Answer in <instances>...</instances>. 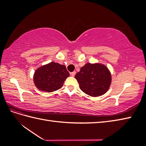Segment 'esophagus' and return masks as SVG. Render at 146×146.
<instances>
[{"label":"esophagus","mask_w":146,"mask_h":146,"mask_svg":"<svg viewBox=\"0 0 146 146\" xmlns=\"http://www.w3.org/2000/svg\"><path fill=\"white\" fill-rule=\"evenodd\" d=\"M75 74H76V72H75V71H73V72H71V73H70V75H71V76H75Z\"/></svg>","instance_id":"obj_1"}]
</instances>
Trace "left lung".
Masks as SVG:
<instances>
[{
	"mask_svg": "<svg viewBox=\"0 0 146 146\" xmlns=\"http://www.w3.org/2000/svg\"><path fill=\"white\" fill-rule=\"evenodd\" d=\"M75 78L82 91L92 97L104 94L111 83L109 71L104 65L100 64H86L76 74Z\"/></svg>",
	"mask_w": 146,
	"mask_h": 146,
	"instance_id": "obj_1",
	"label": "left lung"
}]
</instances>
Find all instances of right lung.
Segmentation results:
<instances>
[{
    "label": "right lung",
    "mask_w": 146,
    "mask_h": 146,
    "mask_svg": "<svg viewBox=\"0 0 146 146\" xmlns=\"http://www.w3.org/2000/svg\"><path fill=\"white\" fill-rule=\"evenodd\" d=\"M69 76L66 66L51 62L35 71L34 81L40 90L52 92L61 88L64 80Z\"/></svg>",
    "instance_id": "obj_1"
}]
</instances>
